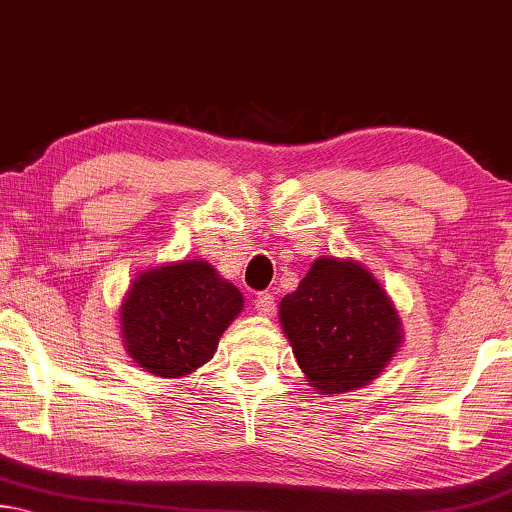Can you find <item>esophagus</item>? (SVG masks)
Returning <instances> with one entry per match:
<instances>
[{
	"instance_id": "esophagus-1",
	"label": "esophagus",
	"mask_w": 512,
	"mask_h": 512,
	"mask_svg": "<svg viewBox=\"0 0 512 512\" xmlns=\"http://www.w3.org/2000/svg\"><path fill=\"white\" fill-rule=\"evenodd\" d=\"M254 309L261 313V316H274V311H277V302H274V297L270 293H261L256 297Z\"/></svg>"
}]
</instances>
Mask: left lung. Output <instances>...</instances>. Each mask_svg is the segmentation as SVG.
<instances>
[{
  "label": "left lung",
  "instance_id": "obj_1",
  "mask_svg": "<svg viewBox=\"0 0 512 512\" xmlns=\"http://www.w3.org/2000/svg\"><path fill=\"white\" fill-rule=\"evenodd\" d=\"M279 320L320 396L371 384L403 343V322L387 290L350 258H316L297 290L281 300Z\"/></svg>",
  "mask_w": 512,
  "mask_h": 512
}]
</instances>
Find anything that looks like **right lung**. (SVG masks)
Instances as JSON below:
<instances>
[{
	"instance_id": "obj_1",
	"label": "right lung",
	"mask_w": 512,
	"mask_h": 512,
	"mask_svg": "<svg viewBox=\"0 0 512 512\" xmlns=\"http://www.w3.org/2000/svg\"><path fill=\"white\" fill-rule=\"evenodd\" d=\"M245 300L208 261H174L141 270L121 300V338L146 373L180 380L215 355Z\"/></svg>"
}]
</instances>
